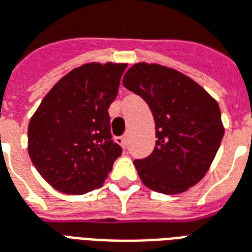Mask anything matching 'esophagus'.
Wrapping results in <instances>:
<instances>
[{"label": "esophagus", "instance_id": "obj_1", "mask_svg": "<svg viewBox=\"0 0 252 252\" xmlns=\"http://www.w3.org/2000/svg\"><path fill=\"white\" fill-rule=\"evenodd\" d=\"M119 144V145L122 146V148H127L129 145V135H123V137H117V140H115Z\"/></svg>", "mask_w": 252, "mask_h": 252}]
</instances>
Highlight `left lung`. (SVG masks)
Returning a JSON list of instances; mask_svg holds the SVG:
<instances>
[{"instance_id": "1", "label": "left lung", "mask_w": 252, "mask_h": 252, "mask_svg": "<svg viewBox=\"0 0 252 252\" xmlns=\"http://www.w3.org/2000/svg\"><path fill=\"white\" fill-rule=\"evenodd\" d=\"M123 85L141 96L156 125V146L134 160L142 183L161 194H180L208 172L224 135L220 107L194 80L156 63H135Z\"/></svg>"}]
</instances>
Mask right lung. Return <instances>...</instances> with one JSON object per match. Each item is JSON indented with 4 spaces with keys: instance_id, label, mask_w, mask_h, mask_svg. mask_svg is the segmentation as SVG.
<instances>
[{
    "instance_id": "right-lung-1",
    "label": "right lung",
    "mask_w": 252,
    "mask_h": 252,
    "mask_svg": "<svg viewBox=\"0 0 252 252\" xmlns=\"http://www.w3.org/2000/svg\"><path fill=\"white\" fill-rule=\"evenodd\" d=\"M126 63H85L55 84L28 125V153L50 186L80 195L103 186L122 148L108 107Z\"/></svg>"
}]
</instances>
